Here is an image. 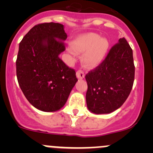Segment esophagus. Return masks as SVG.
Instances as JSON below:
<instances>
[{
  "label": "esophagus",
  "instance_id": "esophagus-1",
  "mask_svg": "<svg viewBox=\"0 0 153 153\" xmlns=\"http://www.w3.org/2000/svg\"><path fill=\"white\" fill-rule=\"evenodd\" d=\"M76 76H77V78H78V79H79V80H80V79H83L84 78H85V75H84V73L81 71H77Z\"/></svg>",
  "mask_w": 153,
  "mask_h": 153
}]
</instances>
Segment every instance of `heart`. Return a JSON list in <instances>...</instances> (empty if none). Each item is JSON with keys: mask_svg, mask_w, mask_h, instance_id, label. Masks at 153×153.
<instances>
[{"mask_svg": "<svg viewBox=\"0 0 153 153\" xmlns=\"http://www.w3.org/2000/svg\"><path fill=\"white\" fill-rule=\"evenodd\" d=\"M109 47L110 43L106 38L101 37L96 33H87L75 38L69 50L72 54L84 53L82 65L88 69H93L104 60Z\"/></svg>", "mask_w": 153, "mask_h": 153, "instance_id": "obj_1", "label": "heart"}]
</instances>
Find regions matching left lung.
Masks as SVG:
<instances>
[{
	"mask_svg": "<svg viewBox=\"0 0 153 153\" xmlns=\"http://www.w3.org/2000/svg\"><path fill=\"white\" fill-rule=\"evenodd\" d=\"M86 103L96 114H110L122 106L134 80L132 50L125 38L111 49L103 62L85 75Z\"/></svg>",
	"mask_w": 153,
	"mask_h": 153,
	"instance_id": "1",
	"label": "left lung"
}]
</instances>
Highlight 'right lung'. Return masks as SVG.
Segmentation results:
<instances>
[{"label": "right lung", "mask_w": 153, "mask_h": 153, "mask_svg": "<svg viewBox=\"0 0 153 153\" xmlns=\"http://www.w3.org/2000/svg\"><path fill=\"white\" fill-rule=\"evenodd\" d=\"M67 37L62 24L44 23L31 28L19 44V86L29 102L42 111L62 108L78 81L75 71L59 57Z\"/></svg>", "instance_id": "1"}]
</instances>
